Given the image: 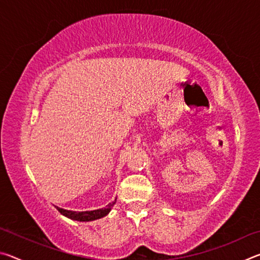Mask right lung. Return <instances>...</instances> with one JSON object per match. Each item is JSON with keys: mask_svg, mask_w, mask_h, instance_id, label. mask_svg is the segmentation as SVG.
<instances>
[{"mask_svg": "<svg viewBox=\"0 0 260 260\" xmlns=\"http://www.w3.org/2000/svg\"><path fill=\"white\" fill-rule=\"evenodd\" d=\"M116 201L117 199L114 200V202H112V203L108 204L104 209H99V210H93V211H82V212L64 210V209L58 208V206H56V208L61 214L64 215V217H67L71 220H77V221L87 222V221H94V220H98L105 217V215H108L110 213V211H111L112 206L116 204Z\"/></svg>", "mask_w": 260, "mask_h": 260, "instance_id": "add662e5", "label": "right lung"}]
</instances>
